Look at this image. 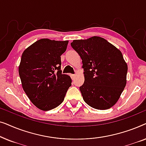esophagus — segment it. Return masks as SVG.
I'll return each instance as SVG.
<instances>
[{
    "label": "esophagus",
    "mask_w": 146,
    "mask_h": 146,
    "mask_svg": "<svg viewBox=\"0 0 146 146\" xmlns=\"http://www.w3.org/2000/svg\"><path fill=\"white\" fill-rule=\"evenodd\" d=\"M70 77H71V78H72V79L74 80V79L75 78L76 75H75V74H70Z\"/></svg>",
    "instance_id": "34e87169"
}]
</instances>
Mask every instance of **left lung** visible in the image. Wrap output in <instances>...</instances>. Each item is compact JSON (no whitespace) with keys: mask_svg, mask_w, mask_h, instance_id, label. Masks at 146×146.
Listing matches in <instances>:
<instances>
[{"mask_svg":"<svg viewBox=\"0 0 146 146\" xmlns=\"http://www.w3.org/2000/svg\"><path fill=\"white\" fill-rule=\"evenodd\" d=\"M71 46L82 60L84 83L80 90L84 100L93 108H110L126 85L127 65L121 51L100 36L74 40Z\"/></svg>","mask_w":146,"mask_h":146,"instance_id":"1","label":"left lung"}]
</instances>
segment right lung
<instances>
[{"label": "right lung", "mask_w": 146, "mask_h": 146, "mask_svg": "<svg viewBox=\"0 0 146 146\" xmlns=\"http://www.w3.org/2000/svg\"><path fill=\"white\" fill-rule=\"evenodd\" d=\"M68 41L40 39L23 52L19 73L22 86L32 103L43 111L62 104L72 80L62 74L60 56Z\"/></svg>", "instance_id": "1"}]
</instances>
